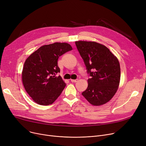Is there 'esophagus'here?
Listing matches in <instances>:
<instances>
[{
  "label": "esophagus",
  "mask_w": 146,
  "mask_h": 146,
  "mask_svg": "<svg viewBox=\"0 0 146 146\" xmlns=\"http://www.w3.org/2000/svg\"><path fill=\"white\" fill-rule=\"evenodd\" d=\"M78 81V79H71V82H72L76 83V82H77Z\"/></svg>",
  "instance_id": "obj_1"
}]
</instances>
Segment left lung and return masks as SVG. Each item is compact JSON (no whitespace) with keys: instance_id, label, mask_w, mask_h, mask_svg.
I'll return each mask as SVG.
<instances>
[{"instance_id":"1","label":"left lung","mask_w":146,"mask_h":146,"mask_svg":"<svg viewBox=\"0 0 146 146\" xmlns=\"http://www.w3.org/2000/svg\"><path fill=\"white\" fill-rule=\"evenodd\" d=\"M75 44L91 76L82 95L94 106L107 103L119 85L121 69L117 57L106 46L95 41H78Z\"/></svg>"}]
</instances>
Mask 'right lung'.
<instances>
[{"label": "right lung", "instance_id": "add662e5", "mask_svg": "<svg viewBox=\"0 0 146 146\" xmlns=\"http://www.w3.org/2000/svg\"><path fill=\"white\" fill-rule=\"evenodd\" d=\"M66 42H54L41 46L25 60L22 72L23 85L28 94L38 105H49L54 102L66 86L60 76L58 58L72 50Z\"/></svg>", "mask_w": 146, "mask_h": 146}]
</instances>
